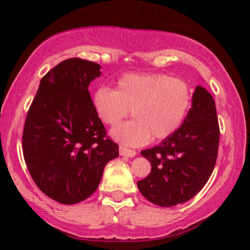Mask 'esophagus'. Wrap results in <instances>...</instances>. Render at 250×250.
Segmentation results:
<instances>
[{
	"mask_svg": "<svg viewBox=\"0 0 250 250\" xmlns=\"http://www.w3.org/2000/svg\"><path fill=\"white\" fill-rule=\"evenodd\" d=\"M119 153H121V156H125V157H134L136 155V152L134 150H131V149H127L125 148V146H119Z\"/></svg>",
	"mask_w": 250,
	"mask_h": 250,
	"instance_id": "esophagus-1",
	"label": "esophagus"
}]
</instances>
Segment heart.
<instances>
[{"instance_id": "b5f03b06", "label": "heart", "mask_w": 250, "mask_h": 250, "mask_svg": "<svg viewBox=\"0 0 250 250\" xmlns=\"http://www.w3.org/2000/svg\"><path fill=\"white\" fill-rule=\"evenodd\" d=\"M92 104L105 125H116L132 111L135 119L111 129L116 141L129 146H145L150 139L163 140L175 133L191 104L187 82L164 74H125L116 88L100 87Z\"/></svg>"}]
</instances>
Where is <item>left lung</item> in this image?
<instances>
[{"mask_svg":"<svg viewBox=\"0 0 250 250\" xmlns=\"http://www.w3.org/2000/svg\"><path fill=\"white\" fill-rule=\"evenodd\" d=\"M220 142L216 107L203 86L193 92L183 124L172 135L141 155L151 172L138 182L142 196L160 207L183 204L203 189L213 172Z\"/></svg>","mask_w":250,"mask_h":250,"instance_id":"1","label":"left lung"}]
</instances>
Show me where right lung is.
<instances>
[{"label":"right lung","instance_id":"right-lung-1","mask_svg":"<svg viewBox=\"0 0 250 250\" xmlns=\"http://www.w3.org/2000/svg\"><path fill=\"white\" fill-rule=\"evenodd\" d=\"M100 64L70 58L42 80L27 114L22 151L39 189L63 205L81 203L98 189L118 145L95 114L88 85Z\"/></svg>","mask_w":250,"mask_h":250}]
</instances>
